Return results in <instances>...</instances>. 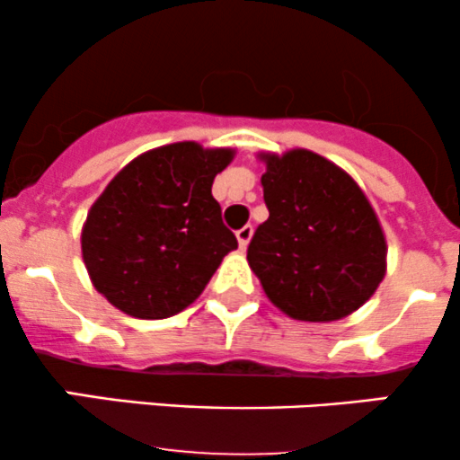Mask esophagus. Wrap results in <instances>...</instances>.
Wrapping results in <instances>:
<instances>
[{
  "label": "esophagus",
  "instance_id": "obj_1",
  "mask_svg": "<svg viewBox=\"0 0 460 460\" xmlns=\"http://www.w3.org/2000/svg\"><path fill=\"white\" fill-rule=\"evenodd\" d=\"M235 235H237V242H240V248H246L248 242H251V237H252V226L244 225L242 229L235 231Z\"/></svg>",
  "mask_w": 460,
  "mask_h": 460
}]
</instances>
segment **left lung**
Listing matches in <instances>:
<instances>
[{"mask_svg":"<svg viewBox=\"0 0 460 460\" xmlns=\"http://www.w3.org/2000/svg\"><path fill=\"white\" fill-rule=\"evenodd\" d=\"M263 200L246 260L289 318H346L376 292L387 244L372 205L340 166L296 149L263 155Z\"/></svg>","mask_w":460,"mask_h":460,"instance_id":"1","label":"left lung"}]
</instances>
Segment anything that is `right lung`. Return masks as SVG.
Instances as JSON below:
<instances>
[{
  "label": "right lung",
  "instance_id": "obj_1",
  "mask_svg": "<svg viewBox=\"0 0 460 460\" xmlns=\"http://www.w3.org/2000/svg\"><path fill=\"white\" fill-rule=\"evenodd\" d=\"M231 149L177 142L136 157L94 200L82 231L93 285L116 309L171 318L199 298L237 248L212 197Z\"/></svg>",
  "mask_w": 460,
  "mask_h": 460
}]
</instances>
